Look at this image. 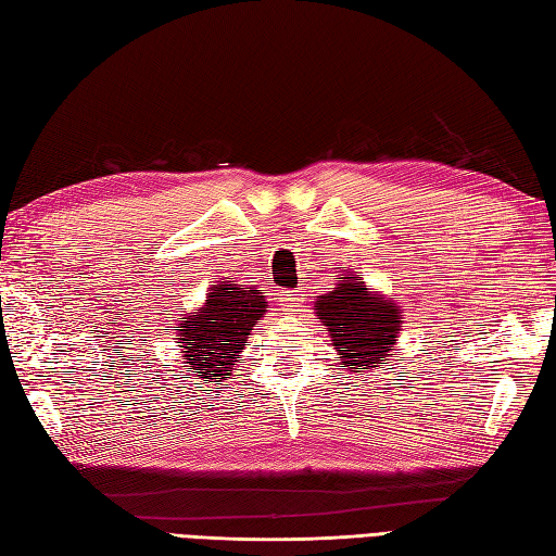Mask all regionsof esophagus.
<instances>
[{
    "instance_id": "1",
    "label": "esophagus",
    "mask_w": 556,
    "mask_h": 556,
    "mask_svg": "<svg viewBox=\"0 0 556 556\" xmlns=\"http://www.w3.org/2000/svg\"><path fill=\"white\" fill-rule=\"evenodd\" d=\"M279 305L287 313H299L303 308V293L301 291H281Z\"/></svg>"
}]
</instances>
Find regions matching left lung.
Returning a JSON list of instances; mask_svg holds the SVG:
<instances>
[{"instance_id": "8db88e82", "label": "left lung", "mask_w": 556, "mask_h": 556, "mask_svg": "<svg viewBox=\"0 0 556 556\" xmlns=\"http://www.w3.org/2000/svg\"><path fill=\"white\" fill-rule=\"evenodd\" d=\"M315 315L327 329L339 368L363 375L392 361L401 334V305L370 291L358 275L339 277L337 287L317 296Z\"/></svg>"}]
</instances>
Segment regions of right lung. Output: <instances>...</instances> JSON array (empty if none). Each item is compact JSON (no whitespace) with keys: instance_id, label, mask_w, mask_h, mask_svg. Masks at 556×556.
Segmentation results:
<instances>
[{"instance_id":"1","label":"right lung","mask_w":556,"mask_h":556,"mask_svg":"<svg viewBox=\"0 0 556 556\" xmlns=\"http://www.w3.org/2000/svg\"><path fill=\"white\" fill-rule=\"evenodd\" d=\"M260 289L219 281L212 285L203 308L179 317V353L184 368L203 382H222L236 368V356L248 346V334L265 315Z\"/></svg>"}]
</instances>
